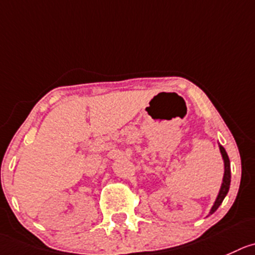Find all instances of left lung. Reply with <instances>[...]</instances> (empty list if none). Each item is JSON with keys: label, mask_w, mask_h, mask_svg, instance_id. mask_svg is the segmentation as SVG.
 <instances>
[{"label": "left lung", "mask_w": 255, "mask_h": 255, "mask_svg": "<svg viewBox=\"0 0 255 255\" xmlns=\"http://www.w3.org/2000/svg\"><path fill=\"white\" fill-rule=\"evenodd\" d=\"M219 149H220V152H222L223 160H224V176H223V183H222V186H220L219 194H218L217 196V200H215L214 205H213L209 214H213V213H214L223 203L224 198L227 196L228 191H229L230 178H232V175H230V161H229V157H228L227 151H225V149L222 146V145H219Z\"/></svg>", "instance_id": "1"}]
</instances>
